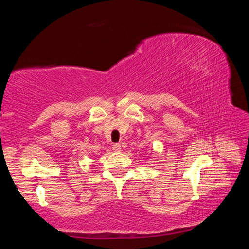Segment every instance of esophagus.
<instances>
[{"label":"esophagus","mask_w":249,"mask_h":249,"mask_svg":"<svg viewBox=\"0 0 249 249\" xmlns=\"http://www.w3.org/2000/svg\"><path fill=\"white\" fill-rule=\"evenodd\" d=\"M112 148H113V150L115 151V153H120V151L122 150V147H121L120 144H114L112 146Z\"/></svg>","instance_id":"obj_1"}]
</instances>
